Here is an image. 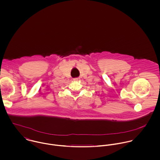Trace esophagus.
Instances as JSON below:
<instances>
[{
	"label": "esophagus",
	"mask_w": 160,
	"mask_h": 160,
	"mask_svg": "<svg viewBox=\"0 0 160 160\" xmlns=\"http://www.w3.org/2000/svg\"><path fill=\"white\" fill-rule=\"evenodd\" d=\"M74 81H79V78H74Z\"/></svg>",
	"instance_id": "esophagus-1"
}]
</instances>
